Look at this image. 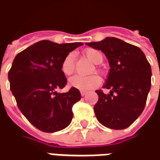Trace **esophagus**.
Listing matches in <instances>:
<instances>
[{"mask_svg": "<svg viewBox=\"0 0 160 160\" xmlns=\"http://www.w3.org/2000/svg\"><path fill=\"white\" fill-rule=\"evenodd\" d=\"M80 94H81L82 96H85V95L87 94V92H86V91H80Z\"/></svg>", "mask_w": 160, "mask_h": 160, "instance_id": "esophagus-1", "label": "esophagus"}]
</instances>
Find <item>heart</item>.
I'll return each mask as SVG.
<instances>
[{
	"mask_svg": "<svg viewBox=\"0 0 160 160\" xmlns=\"http://www.w3.org/2000/svg\"><path fill=\"white\" fill-rule=\"evenodd\" d=\"M84 55L85 57L94 64H99L102 59V54L98 51L94 49L86 50L84 52ZM74 67H75V56L73 53L71 52L67 54L63 59L61 64V71L65 75L69 76L74 72ZM100 83H101V79L96 75H75L72 76L68 80V84L70 87L81 91L94 88L98 87Z\"/></svg>",
	"mask_w": 160,
	"mask_h": 160,
	"instance_id": "b5f03b06",
	"label": "heart"
}]
</instances>
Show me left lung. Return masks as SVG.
Returning a JSON list of instances; mask_svg holds the SVG:
<instances>
[{
	"instance_id": "left-lung-1",
	"label": "left lung",
	"mask_w": 160,
	"mask_h": 160,
	"mask_svg": "<svg viewBox=\"0 0 160 160\" xmlns=\"http://www.w3.org/2000/svg\"><path fill=\"white\" fill-rule=\"evenodd\" d=\"M102 51L108 60L110 70L103 88L96 90L99 100L94 105L96 118L113 130L126 129L144 110L151 89L152 68L142 50L117 38L86 43Z\"/></svg>"
}]
</instances>
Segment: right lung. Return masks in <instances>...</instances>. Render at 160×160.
Masks as SVG:
<instances>
[{"label": "right lung", "mask_w": 160, "mask_h": 160, "mask_svg": "<svg viewBox=\"0 0 160 160\" xmlns=\"http://www.w3.org/2000/svg\"><path fill=\"white\" fill-rule=\"evenodd\" d=\"M82 43H57L42 40L18 53L8 72L10 90L22 115L43 132L66 128L72 119V105L81 98L79 89L57 93L66 86L61 64Z\"/></svg>", "instance_id": "add662e5"}]
</instances>
